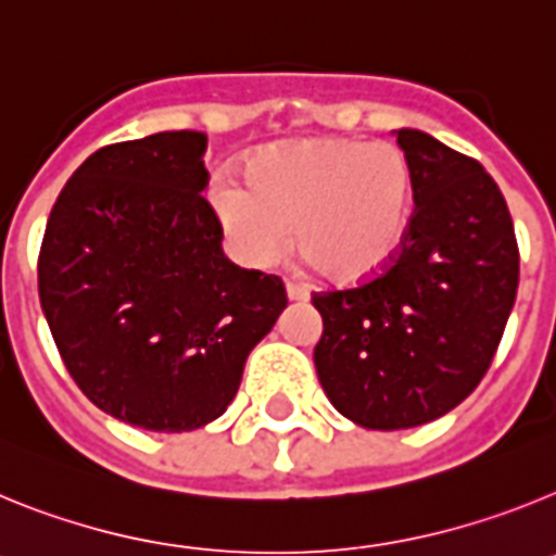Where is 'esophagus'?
<instances>
[{
  "label": "esophagus",
  "mask_w": 556,
  "mask_h": 556,
  "mask_svg": "<svg viewBox=\"0 0 556 556\" xmlns=\"http://www.w3.org/2000/svg\"><path fill=\"white\" fill-rule=\"evenodd\" d=\"M287 298L289 301H308V289L306 287H301V283H292V281H287Z\"/></svg>",
  "instance_id": "34e87169"
}]
</instances>
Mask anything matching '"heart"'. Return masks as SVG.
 Wrapping results in <instances>:
<instances>
[{"mask_svg": "<svg viewBox=\"0 0 556 556\" xmlns=\"http://www.w3.org/2000/svg\"><path fill=\"white\" fill-rule=\"evenodd\" d=\"M244 184L219 178L211 214L230 255L273 267L292 244L326 275L370 281L397 258L415 211V172L392 141L303 139L264 147L244 164Z\"/></svg>", "mask_w": 556, "mask_h": 556, "instance_id": "obj_1", "label": "heart"}]
</instances>
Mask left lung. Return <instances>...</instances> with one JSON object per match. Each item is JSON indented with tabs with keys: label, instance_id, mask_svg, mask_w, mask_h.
Wrapping results in <instances>:
<instances>
[{
	"label": "left lung",
	"instance_id": "left-lung-1",
	"mask_svg": "<svg viewBox=\"0 0 556 556\" xmlns=\"http://www.w3.org/2000/svg\"><path fill=\"white\" fill-rule=\"evenodd\" d=\"M415 211L395 262L372 281L314 292V367L356 426L395 431L459 406L488 372L518 292L509 208L479 161L424 130H395Z\"/></svg>",
	"mask_w": 556,
	"mask_h": 556
}]
</instances>
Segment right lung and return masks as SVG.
<instances>
[{"instance_id": "right-lung-1", "label": "right lung", "mask_w": 556, "mask_h": 556, "mask_svg": "<svg viewBox=\"0 0 556 556\" xmlns=\"http://www.w3.org/2000/svg\"><path fill=\"white\" fill-rule=\"evenodd\" d=\"M203 155L198 130L97 150L58 194L38 255L66 370L91 404L147 431L217 420L287 308L278 275L223 253Z\"/></svg>"}]
</instances>
